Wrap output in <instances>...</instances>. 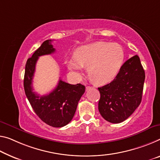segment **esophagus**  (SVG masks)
<instances>
[{
  "label": "esophagus",
  "instance_id": "esophagus-1",
  "mask_svg": "<svg viewBox=\"0 0 160 160\" xmlns=\"http://www.w3.org/2000/svg\"><path fill=\"white\" fill-rule=\"evenodd\" d=\"M91 88H92V87H86V91H87H87L90 90Z\"/></svg>",
  "mask_w": 160,
  "mask_h": 160
}]
</instances>
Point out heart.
Masks as SVG:
<instances>
[{"label": "heart", "instance_id": "heart-1", "mask_svg": "<svg viewBox=\"0 0 160 160\" xmlns=\"http://www.w3.org/2000/svg\"><path fill=\"white\" fill-rule=\"evenodd\" d=\"M124 49L119 44L105 41L83 46L75 51L73 58H66L68 69L75 75L87 68L88 78L95 84L104 85L114 79L122 67Z\"/></svg>", "mask_w": 160, "mask_h": 160}]
</instances>
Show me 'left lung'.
I'll return each instance as SVG.
<instances>
[{"instance_id": "obj_1", "label": "left lung", "mask_w": 160, "mask_h": 160, "mask_svg": "<svg viewBox=\"0 0 160 160\" xmlns=\"http://www.w3.org/2000/svg\"><path fill=\"white\" fill-rule=\"evenodd\" d=\"M144 78V70L138 56L124 62L112 82L98 88L99 111L102 117L117 124L131 116L141 103Z\"/></svg>"}]
</instances>
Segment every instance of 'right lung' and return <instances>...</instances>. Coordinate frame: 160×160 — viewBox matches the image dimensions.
Returning <instances> with one entry per match:
<instances>
[{
	"instance_id": "right-lung-1",
	"label": "right lung",
	"mask_w": 160,
	"mask_h": 160,
	"mask_svg": "<svg viewBox=\"0 0 160 160\" xmlns=\"http://www.w3.org/2000/svg\"><path fill=\"white\" fill-rule=\"evenodd\" d=\"M51 42V40L44 41L27 60L23 86L26 97L38 117L49 126L62 127L73 119L78 103L85 92V87L81 83L70 84L60 79L55 89L47 95L39 96L33 92L32 82L38 57L56 51Z\"/></svg>"
}]
</instances>
